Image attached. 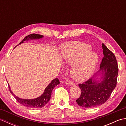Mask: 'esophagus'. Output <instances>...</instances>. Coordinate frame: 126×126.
<instances>
[{
    "label": "esophagus",
    "mask_w": 126,
    "mask_h": 126,
    "mask_svg": "<svg viewBox=\"0 0 126 126\" xmlns=\"http://www.w3.org/2000/svg\"><path fill=\"white\" fill-rule=\"evenodd\" d=\"M65 82H66V84L69 85H73L74 84L73 81H70V80H66Z\"/></svg>",
    "instance_id": "obj_1"
}]
</instances>
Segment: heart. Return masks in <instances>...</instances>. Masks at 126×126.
I'll use <instances>...</instances> for the list:
<instances>
[{
    "instance_id": "1",
    "label": "heart",
    "mask_w": 126,
    "mask_h": 126,
    "mask_svg": "<svg viewBox=\"0 0 126 126\" xmlns=\"http://www.w3.org/2000/svg\"><path fill=\"white\" fill-rule=\"evenodd\" d=\"M91 47L82 42H71L63 47V52L65 61L74 63L71 75L76 81H83L92 75L97 64V55L91 52Z\"/></svg>"
}]
</instances>
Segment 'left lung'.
I'll list each match as a JSON object with an SVG mask.
<instances>
[{"mask_svg":"<svg viewBox=\"0 0 126 126\" xmlns=\"http://www.w3.org/2000/svg\"><path fill=\"white\" fill-rule=\"evenodd\" d=\"M102 49L103 57L99 70L104 74L101 81L98 82L90 78L83 83L79 84L81 94L76 101L79 106L83 107L90 108L104 103L116 86L119 72L116 58L103 43Z\"/></svg>","mask_w":126,"mask_h":126,"instance_id":"left-lung-1","label":"left lung"}]
</instances>
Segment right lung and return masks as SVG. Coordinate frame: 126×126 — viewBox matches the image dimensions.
<instances>
[{"label":"right lung","instance_id":"obj_1","mask_svg":"<svg viewBox=\"0 0 126 126\" xmlns=\"http://www.w3.org/2000/svg\"><path fill=\"white\" fill-rule=\"evenodd\" d=\"M43 37V36L36 33L29 34V35L26 36L23 39V41L20 43H19V44L22 43L24 41H26V40H29V39H39L42 38ZM59 84H60V81H59V79L57 78L53 79L51 82L45 88L44 93L41 96H39L38 98L31 99V100H25V99L18 97L17 96H16L12 93L11 90L10 89L9 84H8V85H9V89L10 93L12 94L15 98L16 99V100L20 104H22L24 106L26 107H29L31 108H38L43 107L44 106L46 105L51 98V93L53 89L56 85H57Z\"/></svg>","mask_w":126,"mask_h":126}]
</instances>
